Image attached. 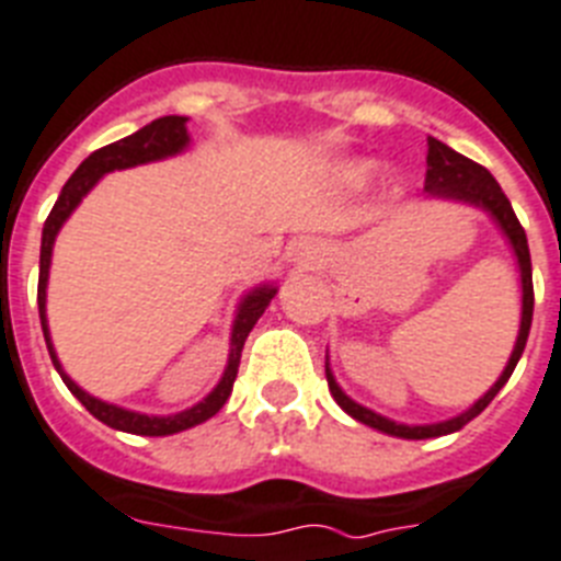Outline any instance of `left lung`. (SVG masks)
Masks as SVG:
<instances>
[{"label": "left lung", "mask_w": 561, "mask_h": 561, "mask_svg": "<svg viewBox=\"0 0 561 561\" xmlns=\"http://www.w3.org/2000/svg\"><path fill=\"white\" fill-rule=\"evenodd\" d=\"M430 154H426V181H423V190L430 195H440V198H455V202H467V204H476V207H484L490 216L502 225V230L507 233L510 244L516 250L518 256V267H522V328H518V340H516V348L510 354V363L504 368V375L499 377V383L493 389L486 391L484 398L478 400L476 407L467 409L463 414L453 417V421H444V423H432V426H403V423H394L389 417H380L375 414L371 409L359 407L354 403L352 398H345L343 389L336 386V380L331 377L325 366V377H328V389L334 394V400L345 412L357 417L359 423H366V426H375V430L386 432V435H394V438H409V440H423V438H438V435H449V432H458L463 430L472 417L484 412L493 398L502 391V386L507 383L510 375H513V368H516L518 357L525 352L527 345V334H530V322H533V271H530V250H527V236H525V227L522 221L516 218L513 207H510V198L502 193V186L495 181L490 172L481 167V163L470 161V158H463L458 154L455 149H449L446 144L440 140L430 138Z\"/></svg>", "instance_id": "1"}]
</instances>
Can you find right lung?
I'll return each instance as SVG.
<instances>
[{
	"label": "right lung",
	"instance_id": "add662e5",
	"mask_svg": "<svg viewBox=\"0 0 561 561\" xmlns=\"http://www.w3.org/2000/svg\"><path fill=\"white\" fill-rule=\"evenodd\" d=\"M186 117L178 115H167L152 121L149 126L138 129L129 138L115 140V144H108V147L98 149V152H91L77 172L66 181L62 186V193H59L57 204L45 218L43 227V248H39V285H36V305H39V322H43V334H45V345H48V354H51L54 368L62 377V383L68 386V391L75 394L85 409H89L98 421H103L112 430L121 432H131V435H149V438H161V435H175V432H184L190 426H198L207 417L218 412V409L225 407L227 398H230V391H233L236 375H239V363H241V348H244V340L253 331L256 320L265 313L267 302L273 299L276 290L273 288H259L241 302L239 317H236L233 325V343H230V363H227V371L221 377V383L213 389L209 398H204L198 407L186 409L181 414H172V417H149V414H138V412H126L121 407H112V403H103V400L91 398L85 394L80 386L71 380V377L62 371L59 366L57 354H54V345L48 340V325H45V282H48V265H51V248L54 239H57V230L62 227L68 216H71V209L80 204L85 193H89L91 186L98 184L100 175H106L112 170H126V167H138V163L147 161H158V158H167V154H175L186 147Z\"/></svg>",
	"mask_w": 561,
	"mask_h": 561
}]
</instances>
